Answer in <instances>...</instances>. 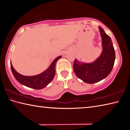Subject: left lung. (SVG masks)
I'll list each match as a JSON object with an SVG mask.
<instances>
[{
  "instance_id": "left-lung-1",
  "label": "left lung",
  "mask_w": 130,
  "mask_h": 130,
  "mask_svg": "<svg viewBox=\"0 0 130 130\" xmlns=\"http://www.w3.org/2000/svg\"><path fill=\"white\" fill-rule=\"evenodd\" d=\"M102 38L103 52L99 58L91 63H78L76 60L73 70L76 76L84 82L93 84L106 78L111 73L115 60V52L109 36L100 27Z\"/></svg>"
}]
</instances>
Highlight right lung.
<instances>
[{
    "label": "right lung",
    "mask_w": 130,
    "mask_h": 130,
    "mask_svg": "<svg viewBox=\"0 0 130 130\" xmlns=\"http://www.w3.org/2000/svg\"><path fill=\"white\" fill-rule=\"evenodd\" d=\"M61 57V56L57 57L46 70L36 76H25L21 75L14 69L11 63H10L11 69L15 79L21 84L31 88L41 89L46 87L53 79L56 73V62Z\"/></svg>",
    "instance_id": "right-lung-1"
}]
</instances>
